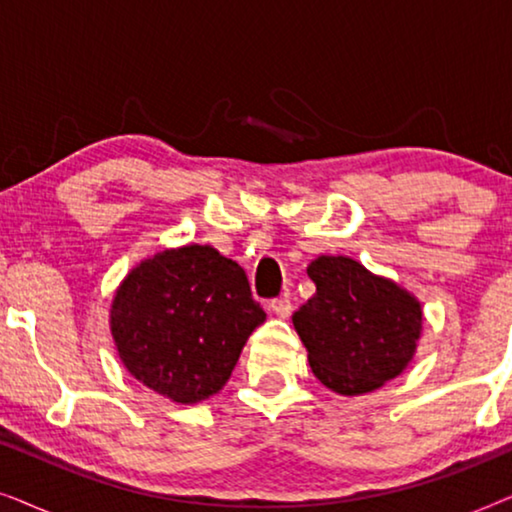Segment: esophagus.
<instances>
[{
    "label": "esophagus",
    "mask_w": 512,
    "mask_h": 512,
    "mask_svg": "<svg viewBox=\"0 0 512 512\" xmlns=\"http://www.w3.org/2000/svg\"><path fill=\"white\" fill-rule=\"evenodd\" d=\"M270 310L275 312L279 319H286V317H291L293 305H291L289 298H277V300H272V303H270Z\"/></svg>",
    "instance_id": "34e87169"
}]
</instances>
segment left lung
Instances as JSON below:
<instances>
[{"mask_svg": "<svg viewBox=\"0 0 512 512\" xmlns=\"http://www.w3.org/2000/svg\"><path fill=\"white\" fill-rule=\"evenodd\" d=\"M317 291L293 312L317 380L340 396L380 389L408 368L422 338V303L349 256L307 265Z\"/></svg>", "mask_w": 512, "mask_h": 512, "instance_id": "1", "label": "left lung"}]
</instances>
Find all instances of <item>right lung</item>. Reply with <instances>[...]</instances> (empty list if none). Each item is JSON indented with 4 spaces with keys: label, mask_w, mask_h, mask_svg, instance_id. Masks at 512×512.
<instances>
[{
    "label": "right lung",
    "mask_w": 512,
    "mask_h": 512,
    "mask_svg": "<svg viewBox=\"0 0 512 512\" xmlns=\"http://www.w3.org/2000/svg\"><path fill=\"white\" fill-rule=\"evenodd\" d=\"M265 321L244 270L209 244L139 261L111 300L109 328L128 373L172 403L219 394Z\"/></svg>",
    "instance_id": "add662e5"
}]
</instances>
